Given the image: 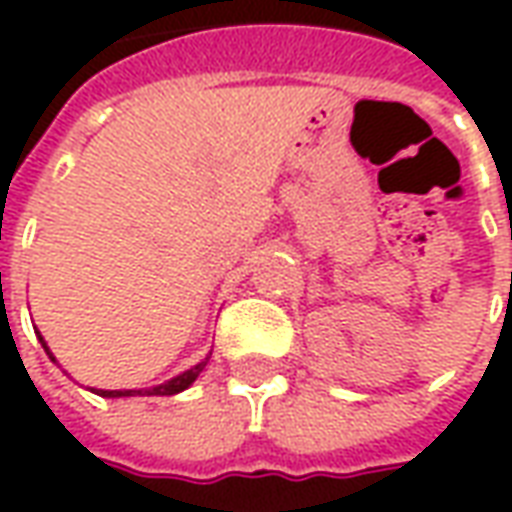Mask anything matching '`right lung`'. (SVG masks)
<instances>
[{"label":"right lung","instance_id":"right-lung-1","mask_svg":"<svg viewBox=\"0 0 512 512\" xmlns=\"http://www.w3.org/2000/svg\"><path fill=\"white\" fill-rule=\"evenodd\" d=\"M40 337V332H38ZM40 343H43V348H46V354H49L51 362H57L54 359V354L49 351V345H46V340L40 337ZM208 359L211 356H205L202 359L200 365H194L189 367L186 373H180V376L175 378H169V381H164V384H158V386H150V389H93L95 395H101V397H134V395H178V392H183V389H189L194 381H197V376H200L202 370H205V365H208Z\"/></svg>","mask_w":512,"mask_h":512}]
</instances>
